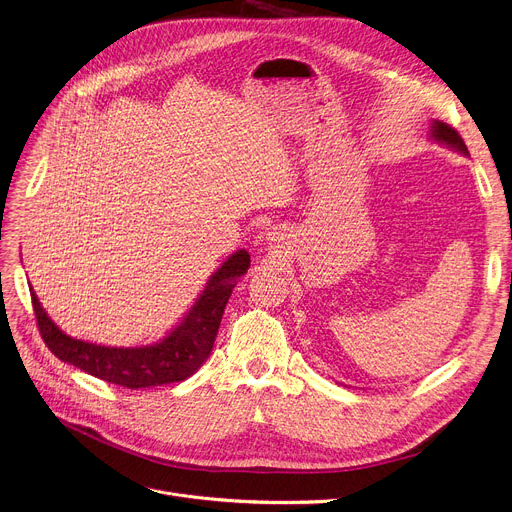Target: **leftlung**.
Returning a JSON list of instances; mask_svg holds the SVG:
<instances>
[{"mask_svg":"<svg viewBox=\"0 0 512 512\" xmlns=\"http://www.w3.org/2000/svg\"><path fill=\"white\" fill-rule=\"evenodd\" d=\"M430 138H432V140H436L438 144H445V146H449V148H453V150H457V152H461V154L469 156L467 146H465V142L461 140V135H459L451 125H447V123H442V121H432V127H430Z\"/></svg>","mask_w":512,"mask_h":512,"instance_id":"8db88e82","label":"left lung"}]
</instances>
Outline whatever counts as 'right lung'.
Returning <instances> with one entry per match:
<instances>
[{
    "mask_svg": "<svg viewBox=\"0 0 512 512\" xmlns=\"http://www.w3.org/2000/svg\"><path fill=\"white\" fill-rule=\"evenodd\" d=\"M251 265L245 249L232 253L208 280L183 321L162 342L144 348H109L63 333L45 313L37 294L30 292L34 317L49 350L63 362L92 377L127 389L179 383L208 360L232 288Z\"/></svg>",
    "mask_w": 512,
    "mask_h": 512,
    "instance_id": "right-lung-1",
    "label": "right lung"
}]
</instances>
